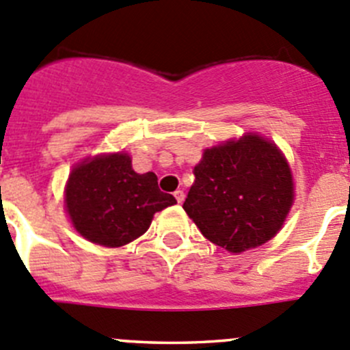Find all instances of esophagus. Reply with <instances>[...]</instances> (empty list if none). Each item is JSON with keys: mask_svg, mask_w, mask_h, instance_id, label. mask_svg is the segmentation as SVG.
I'll list each match as a JSON object with an SVG mask.
<instances>
[{"mask_svg": "<svg viewBox=\"0 0 350 350\" xmlns=\"http://www.w3.org/2000/svg\"><path fill=\"white\" fill-rule=\"evenodd\" d=\"M174 198L178 200V203H183V202H185V191H183V189H176Z\"/></svg>", "mask_w": 350, "mask_h": 350, "instance_id": "34e87169", "label": "esophagus"}]
</instances>
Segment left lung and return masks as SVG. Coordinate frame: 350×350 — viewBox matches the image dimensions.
Here are the masks:
<instances>
[{
  "instance_id": "1",
  "label": "left lung",
  "mask_w": 350,
  "mask_h": 350,
  "mask_svg": "<svg viewBox=\"0 0 350 350\" xmlns=\"http://www.w3.org/2000/svg\"><path fill=\"white\" fill-rule=\"evenodd\" d=\"M193 174L183 208L206 239L230 253L272 239L293 205L289 165L258 135L206 148Z\"/></svg>"
}]
</instances>
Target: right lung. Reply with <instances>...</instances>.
Instances as JSON below:
<instances>
[{"instance_id": "right-lung-1", "label": "right lung", "mask_w": 350, "mask_h": 350, "mask_svg": "<svg viewBox=\"0 0 350 350\" xmlns=\"http://www.w3.org/2000/svg\"><path fill=\"white\" fill-rule=\"evenodd\" d=\"M176 198L159 189L154 172L138 174L126 154L100 155L71 171L66 210L73 227L90 243L124 246L148 229L155 212Z\"/></svg>"}]
</instances>
